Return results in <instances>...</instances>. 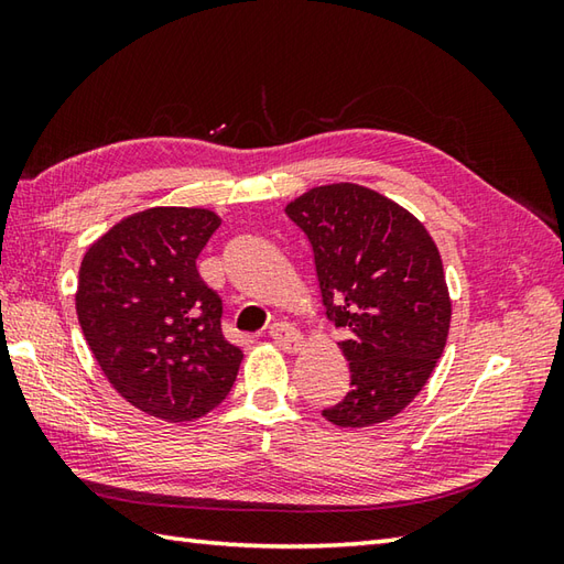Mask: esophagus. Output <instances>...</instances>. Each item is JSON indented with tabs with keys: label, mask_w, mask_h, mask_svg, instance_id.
<instances>
[{
	"label": "esophagus",
	"mask_w": 564,
	"mask_h": 564,
	"mask_svg": "<svg viewBox=\"0 0 564 564\" xmlns=\"http://www.w3.org/2000/svg\"><path fill=\"white\" fill-rule=\"evenodd\" d=\"M269 337L281 346L285 351H295L301 349V332L295 327L285 325V322H275V325L269 327Z\"/></svg>",
	"instance_id": "obj_1"
}]
</instances>
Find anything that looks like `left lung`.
<instances>
[{"label": "left lung", "mask_w": 564, "mask_h": 564, "mask_svg": "<svg viewBox=\"0 0 564 564\" xmlns=\"http://www.w3.org/2000/svg\"><path fill=\"white\" fill-rule=\"evenodd\" d=\"M285 213L313 247L327 317L349 329L339 349L351 390L322 416L344 429L386 422L416 398L446 346L451 297L434 239L356 184L317 186Z\"/></svg>", "instance_id": "1"}]
</instances>
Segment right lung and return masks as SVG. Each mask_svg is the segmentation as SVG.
Segmentation results:
<instances>
[{"instance_id":"1","label":"right lung","mask_w":564,"mask_h":564,"mask_svg":"<svg viewBox=\"0 0 564 564\" xmlns=\"http://www.w3.org/2000/svg\"><path fill=\"white\" fill-rule=\"evenodd\" d=\"M218 227L203 208H150L113 225L82 259L84 339L121 398L166 422L218 406L245 356L225 339L220 295L196 269Z\"/></svg>"}]
</instances>
